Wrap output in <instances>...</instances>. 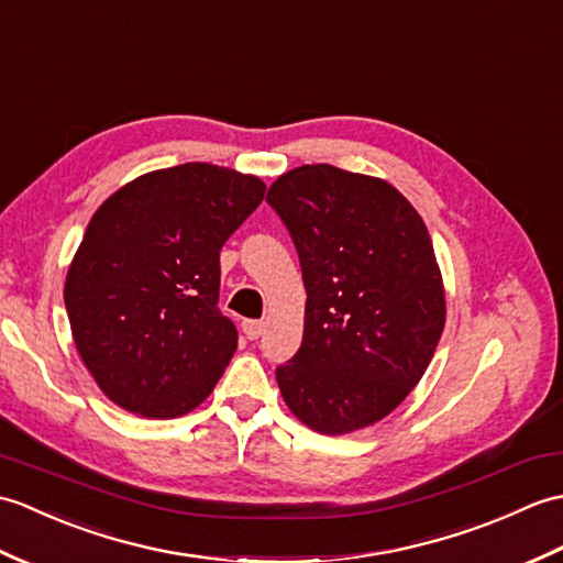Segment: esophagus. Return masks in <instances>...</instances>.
<instances>
[{
    "instance_id": "1",
    "label": "esophagus",
    "mask_w": 563,
    "mask_h": 563,
    "mask_svg": "<svg viewBox=\"0 0 563 563\" xmlns=\"http://www.w3.org/2000/svg\"><path fill=\"white\" fill-rule=\"evenodd\" d=\"M243 332L247 340H257L262 334V322L260 320H243Z\"/></svg>"
}]
</instances>
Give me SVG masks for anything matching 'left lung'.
<instances>
[{"mask_svg":"<svg viewBox=\"0 0 563 563\" xmlns=\"http://www.w3.org/2000/svg\"><path fill=\"white\" fill-rule=\"evenodd\" d=\"M267 202L308 294L301 349L277 366L284 402L318 433L371 427L421 380L441 340L431 235L390 183L330 164L284 173Z\"/></svg>","mask_w":563,"mask_h":563,"instance_id":"left-lung-1","label":"left lung"}]
</instances>
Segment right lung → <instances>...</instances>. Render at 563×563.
<instances>
[{
  "mask_svg": "<svg viewBox=\"0 0 563 563\" xmlns=\"http://www.w3.org/2000/svg\"><path fill=\"white\" fill-rule=\"evenodd\" d=\"M265 197L211 164L146 173L98 207L65 282L74 344L98 387L148 419L187 415L239 344L221 316L219 253Z\"/></svg>",
  "mask_w": 563,
  "mask_h": 563,
  "instance_id": "right-lung-1",
  "label": "right lung"
}]
</instances>
